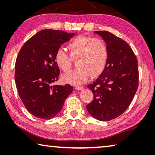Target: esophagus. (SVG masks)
<instances>
[{"instance_id":"34e87169","label":"esophagus","mask_w":155,"mask_h":155,"mask_svg":"<svg viewBox=\"0 0 155 155\" xmlns=\"http://www.w3.org/2000/svg\"><path fill=\"white\" fill-rule=\"evenodd\" d=\"M83 88L84 87H83V86H77V87H75V89L77 90H82Z\"/></svg>"}]
</instances>
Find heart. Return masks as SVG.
<instances>
[{
    "mask_svg": "<svg viewBox=\"0 0 155 155\" xmlns=\"http://www.w3.org/2000/svg\"><path fill=\"white\" fill-rule=\"evenodd\" d=\"M71 58H77L78 68L62 76L64 82L74 85L85 83L89 77H96L104 71L108 59V50L104 41L98 38L79 36L68 46ZM54 62L60 70L68 72L71 66V59L62 49L57 50Z\"/></svg>",
    "mask_w": 155,
    "mask_h": 155,
    "instance_id": "heart-1",
    "label": "heart"
}]
</instances>
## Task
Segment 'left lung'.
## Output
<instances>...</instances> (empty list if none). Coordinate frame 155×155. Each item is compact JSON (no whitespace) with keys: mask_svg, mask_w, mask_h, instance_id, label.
Masks as SVG:
<instances>
[{"mask_svg":"<svg viewBox=\"0 0 155 155\" xmlns=\"http://www.w3.org/2000/svg\"><path fill=\"white\" fill-rule=\"evenodd\" d=\"M101 36L108 50L104 71L87 87L94 100L86 106L90 114L100 121L116 118L129 107L138 87V65L128 44L105 31H94Z\"/></svg>","mask_w":155,"mask_h":155,"instance_id":"left-lung-1","label":"left lung"}]
</instances>
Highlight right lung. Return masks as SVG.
<instances>
[{
	"label": "right lung",
	"mask_w": 155,
	"mask_h": 155,
	"mask_svg": "<svg viewBox=\"0 0 155 155\" xmlns=\"http://www.w3.org/2000/svg\"><path fill=\"white\" fill-rule=\"evenodd\" d=\"M74 33L45 29L39 31L21 48L15 61V81L18 93L28 112L38 118H53L61 111L72 92L70 85H58L59 68L54 54Z\"/></svg>",
	"instance_id": "add662e5"
}]
</instances>
